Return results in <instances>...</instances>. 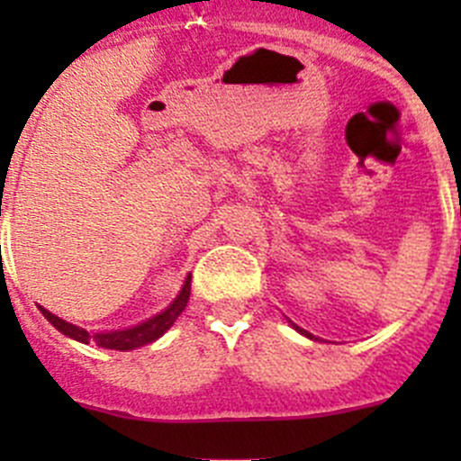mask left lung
<instances>
[{
	"instance_id": "1",
	"label": "left lung",
	"mask_w": 461,
	"mask_h": 461,
	"mask_svg": "<svg viewBox=\"0 0 461 461\" xmlns=\"http://www.w3.org/2000/svg\"><path fill=\"white\" fill-rule=\"evenodd\" d=\"M290 325H292V328H294V330H296V332H301V334H303V337L312 339V341H319V337H314V334H310V332H308V330L299 328V325H296V323H292V321H290Z\"/></svg>"
}]
</instances>
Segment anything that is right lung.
<instances>
[{
    "instance_id": "obj_1",
    "label": "right lung",
    "mask_w": 461,
    "mask_h": 461,
    "mask_svg": "<svg viewBox=\"0 0 461 461\" xmlns=\"http://www.w3.org/2000/svg\"><path fill=\"white\" fill-rule=\"evenodd\" d=\"M189 292H192V274H187L180 292L165 310H160V312L153 314L151 319L142 321V323L131 325V328L106 330V332H88V330L80 328V325H73L68 323V321L55 317V314H50L49 310L41 308V305H40V312L44 314V317L50 321V325H55L59 332L67 334L68 339H76V341L80 343H95L97 348H106V350L127 352V350H136V348H142L147 346V343H153L156 339H160L162 334L176 323V319L183 314V310L187 308Z\"/></svg>"
}]
</instances>
